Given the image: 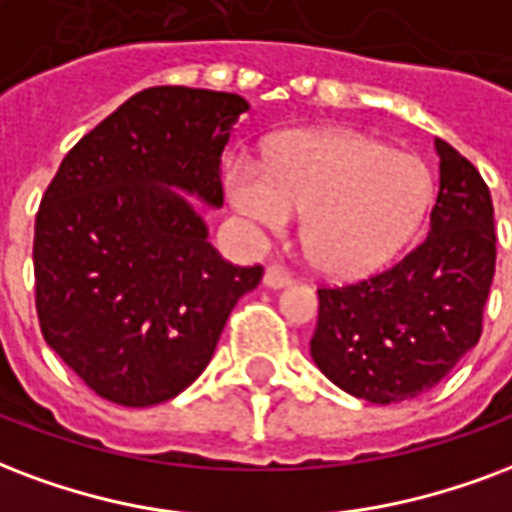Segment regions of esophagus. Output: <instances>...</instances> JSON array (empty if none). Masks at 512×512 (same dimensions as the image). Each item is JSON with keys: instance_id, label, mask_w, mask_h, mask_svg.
I'll return each instance as SVG.
<instances>
[{"instance_id": "34e87169", "label": "esophagus", "mask_w": 512, "mask_h": 512, "mask_svg": "<svg viewBox=\"0 0 512 512\" xmlns=\"http://www.w3.org/2000/svg\"><path fill=\"white\" fill-rule=\"evenodd\" d=\"M290 282H293V279H290V274H287L282 266H268L266 274H263V285L271 287V290H282V287H287Z\"/></svg>"}]
</instances>
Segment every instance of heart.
<instances>
[{"mask_svg": "<svg viewBox=\"0 0 512 512\" xmlns=\"http://www.w3.org/2000/svg\"><path fill=\"white\" fill-rule=\"evenodd\" d=\"M225 192L257 230L282 233L293 211L314 266L336 279H361L393 257L426 217L431 176L410 154L358 132L312 130L282 138L266 165L230 162Z\"/></svg>", "mask_w": 512, "mask_h": 512, "instance_id": "obj_1", "label": "heart"}]
</instances>
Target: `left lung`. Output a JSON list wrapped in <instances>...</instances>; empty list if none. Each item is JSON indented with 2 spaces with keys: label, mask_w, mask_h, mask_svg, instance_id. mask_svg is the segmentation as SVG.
<instances>
[{
  "label": "left lung",
  "mask_w": 512,
  "mask_h": 512,
  "mask_svg": "<svg viewBox=\"0 0 512 512\" xmlns=\"http://www.w3.org/2000/svg\"><path fill=\"white\" fill-rule=\"evenodd\" d=\"M439 192L429 236L382 274L323 287L312 336L317 369L372 404L415 399L467 355L483 331L494 263L486 181L450 143L434 140Z\"/></svg>",
  "instance_id": "8db88e82"
}]
</instances>
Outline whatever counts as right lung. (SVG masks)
<instances>
[{
    "label": "right lung",
    "mask_w": 512,
    "mask_h": 512,
    "mask_svg": "<svg viewBox=\"0 0 512 512\" xmlns=\"http://www.w3.org/2000/svg\"><path fill=\"white\" fill-rule=\"evenodd\" d=\"M246 111L230 92L143 89L75 143L45 189L37 317L48 347L102 399H176L260 285L263 268L222 260L186 198L222 208V151Z\"/></svg>",
    "instance_id": "right-lung-1"
}]
</instances>
